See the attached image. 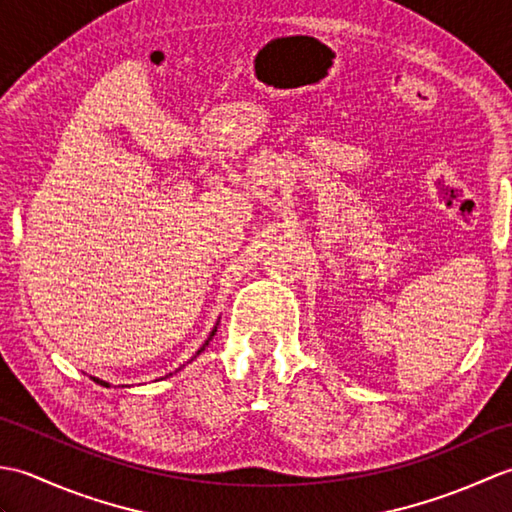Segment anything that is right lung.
<instances>
[{
  "label": "right lung",
  "instance_id": "obj_1",
  "mask_svg": "<svg viewBox=\"0 0 512 512\" xmlns=\"http://www.w3.org/2000/svg\"><path fill=\"white\" fill-rule=\"evenodd\" d=\"M215 332H217V325H215V328H213V332L209 334V339H206V341H204V345L200 347V350H198V352H195V356H198L200 352H204V347H206V345H209V341L213 339V336H215ZM195 356H193V358H195ZM193 358H191V361H193ZM169 376H171V374H169ZM90 378L94 380V383H96V385H101V387H110V383H105V380H101V378H96V376H90Z\"/></svg>",
  "mask_w": 512,
  "mask_h": 512
}]
</instances>
